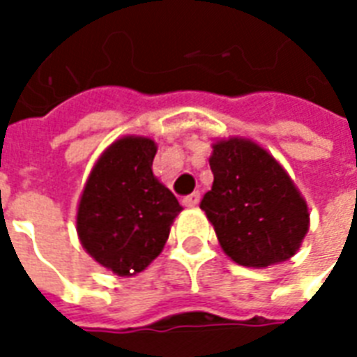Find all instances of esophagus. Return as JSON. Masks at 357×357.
I'll use <instances>...</instances> for the list:
<instances>
[{
	"instance_id": "obj_1",
	"label": "esophagus",
	"mask_w": 357,
	"mask_h": 357,
	"mask_svg": "<svg viewBox=\"0 0 357 357\" xmlns=\"http://www.w3.org/2000/svg\"><path fill=\"white\" fill-rule=\"evenodd\" d=\"M199 201H201V193H199V191H195V193L183 197V204H185V206H197Z\"/></svg>"
}]
</instances>
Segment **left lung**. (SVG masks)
<instances>
[{
    "mask_svg": "<svg viewBox=\"0 0 357 357\" xmlns=\"http://www.w3.org/2000/svg\"><path fill=\"white\" fill-rule=\"evenodd\" d=\"M212 149L214 183L201 208L225 255L247 268H268L296 255L310 214L283 166L250 139L229 137Z\"/></svg>",
    "mask_w": 357,
    "mask_h": 357,
    "instance_id": "8db88e82",
    "label": "left lung"
}]
</instances>
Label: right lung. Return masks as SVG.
Wrapping results in <instances>:
<instances>
[{
  "label": "right lung",
  "instance_id": "add662e5",
  "mask_svg": "<svg viewBox=\"0 0 357 357\" xmlns=\"http://www.w3.org/2000/svg\"><path fill=\"white\" fill-rule=\"evenodd\" d=\"M156 143L126 135L95 162L82 191L76 229L95 262L120 277L135 275L162 252L178 199L153 174Z\"/></svg>",
  "mask_w": 357,
  "mask_h": 357
}]
</instances>
